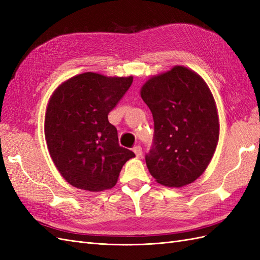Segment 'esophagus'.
Returning <instances> with one entry per match:
<instances>
[{
    "label": "esophagus",
    "mask_w": 260,
    "mask_h": 260,
    "mask_svg": "<svg viewBox=\"0 0 260 260\" xmlns=\"http://www.w3.org/2000/svg\"><path fill=\"white\" fill-rule=\"evenodd\" d=\"M133 152L136 153L137 157H142L143 152H142V147H141L140 145H137V146L133 147Z\"/></svg>",
    "instance_id": "1"
}]
</instances>
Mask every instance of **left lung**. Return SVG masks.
<instances>
[{
	"mask_svg": "<svg viewBox=\"0 0 260 260\" xmlns=\"http://www.w3.org/2000/svg\"><path fill=\"white\" fill-rule=\"evenodd\" d=\"M141 98L154 119L153 145L145 155L149 174L170 187L192 183L207 168L219 139L208 85L191 69L175 66L147 80Z\"/></svg>",
	"mask_w": 260,
	"mask_h": 260,
	"instance_id": "8db88e82",
	"label": "left lung"
}]
</instances>
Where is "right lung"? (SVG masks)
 I'll use <instances>...</instances> for the list:
<instances>
[{"label":"right lung","instance_id":"1","mask_svg":"<svg viewBox=\"0 0 260 260\" xmlns=\"http://www.w3.org/2000/svg\"><path fill=\"white\" fill-rule=\"evenodd\" d=\"M133 77L84 73L61 83L46 108L44 133L53 162L69 184L100 192L116 185L135 153L118 143L108 113L128 91Z\"/></svg>","mask_w":260,"mask_h":260}]
</instances>
